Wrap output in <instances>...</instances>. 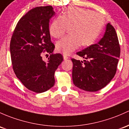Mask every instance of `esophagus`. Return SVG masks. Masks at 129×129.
<instances>
[{
	"instance_id": "1",
	"label": "esophagus",
	"mask_w": 129,
	"mask_h": 129,
	"mask_svg": "<svg viewBox=\"0 0 129 129\" xmlns=\"http://www.w3.org/2000/svg\"><path fill=\"white\" fill-rule=\"evenodd\" d=\"M68 58H69L68 56H66V55H63V59H68Z\"/></svg>"
}]
</instances>
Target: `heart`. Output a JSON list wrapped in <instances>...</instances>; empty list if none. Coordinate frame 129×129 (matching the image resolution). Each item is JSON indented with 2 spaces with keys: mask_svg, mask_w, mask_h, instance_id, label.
Returning <instances> with one entry per match:
<instances>
[{
  "mask_svg": "<svg viewBox=\"0 0 129 129\" xmlns=\"http://www.w3.org/2000/svg\"><path fill=\"white\" fill-rule=\"evenodd\" d=\"M105 19L99 13L84 8L69 7L55 19L50 26L49 31L55 38L61 37L70 27V36L56 43V49L64 54H70L80 45L88 46L95 42L102 31Z\"/></svg>",
  "mask_w": 129,
  "mask_h": 129,
  "instance_id": "b5f03b06",
  "label": "heart"
}]
</instances>
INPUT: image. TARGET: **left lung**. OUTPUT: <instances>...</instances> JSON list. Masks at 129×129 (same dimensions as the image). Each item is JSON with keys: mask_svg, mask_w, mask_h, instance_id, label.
<instances>
[{"mask_svg": "<svg viewBox=\"0 0 129 129\" xmlns=\"http://www.w3.org/2000/svg\"><path fill=\"white\" fill-rule=\"evenodd\" d=\"M120 53L116 30L108 23L103 37L97 44L77 53L84 61L71 59L75 86L88 92H96L105 87L116 74Z\"/></svg>", "mask_w": 129, "mask_h": 129, "instance_id": "8db88e82", "label": "left lung"}]
</instances>
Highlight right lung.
I'll return each instance as SVG.
<instances>
[{"label": "right lung", "instance_id": "add662e5", "mask_svg": "<svg viewBox=\"0 0 129 129\" xmlns=\"http://www.w3.org/2000/svg\"><path fill=\"white\" fill-rule=\"evenodd\" d=\"M55 12L52 6L37 7L19 20L10 41V50L13 71L27 89L46 92L55 84L54 74L63 60L60 53L53 54L49 22ZM44 52L51 55L47 62Z\"/></svg>", "mask_w": 129, "mask_h": 129}]
</instances>
